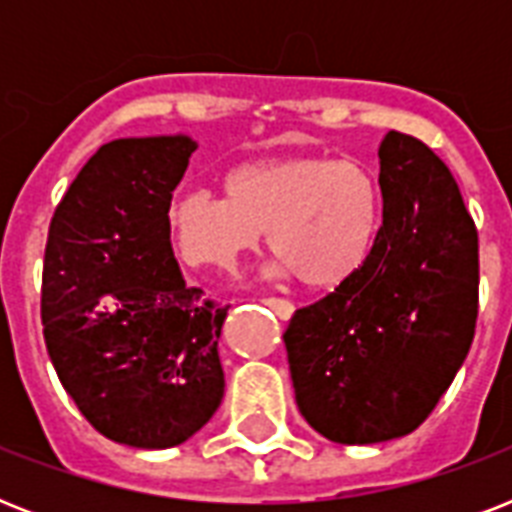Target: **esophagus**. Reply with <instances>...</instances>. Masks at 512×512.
<instances>
[{"instance_id":"1","label":"esophagus","mask_w":512,"mask_h":512,"mask_svg":"<svg viewBox=\"0 0 512 512\" xmlns=\"http://www.w3.org/2000/svg\"><path fill=\"white\" fill-rule=\"evenodd\" d=\"M263 303L268 305V308H271L281 321L292 319V313H295V305L289 303V300H281V297H265Z\"/></svg>"}]
</instances>
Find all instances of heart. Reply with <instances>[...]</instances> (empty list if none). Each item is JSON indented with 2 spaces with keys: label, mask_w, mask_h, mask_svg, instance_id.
Instances as JSON below:
<instances>
[{
  "label": "heart",
  "mask_w": 512,
  "mask_h": 512,
  "mask_svg": "<svg viewBox=\"0 0 512 512\" xmlns=\"http://www.w3.org/2000/svg\"><path fill=\"white\" fill-rule=\"evenodd\" d=\"M382 228L380 185L358 162L281 156L236 164L223 196L185 191L167 207V236L193 271H233L263 231L276 273L337 289L364 271Z\"/></svg>",
  "instance_id": "heart-1"
}]
</instances>
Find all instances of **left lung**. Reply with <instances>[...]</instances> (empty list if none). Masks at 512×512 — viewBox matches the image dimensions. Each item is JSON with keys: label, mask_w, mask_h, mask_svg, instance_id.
Wrapping results in <instances>:
<instances>
[{"label": "left lung", "mask_w": 512, "mask_h": 512, "mask_svg": "<svg viewBox=\"0 0 512 512\" xmlns=\"http://www.w3.org/2000/svg\"><path fill=\"white\" fill-rule=\"evenodd\" d=\"M382 228L356 279L284 332L295 401L335 444L420 428L476 335L478 231L452 172L422 140L380 143Z\"/></svg>", "instance_id": "1"}]
</instances>
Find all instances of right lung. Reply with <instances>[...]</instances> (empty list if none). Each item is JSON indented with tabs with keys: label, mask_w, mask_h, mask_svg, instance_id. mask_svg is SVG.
<instances>
[{
	"label": "right lung",
	"mask_w": 512,
	"mask_h": 512,
	"mask_svg": "<svg viewBox=\"0 0 512 512\" xmlns=\"http://www.w3.org/2000/svg\"><path fill=\"white\" fill-rule=\"evenodd\" d=\"M196 148L188 135L100 146L55 209L44 249L52 366L92 428L135 449L183 444L223 401L228 308L185 287L167 236Z\"/></svg>",
	"instance_id": "obj_1"
}]
</instances>
